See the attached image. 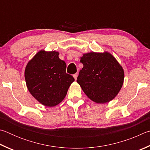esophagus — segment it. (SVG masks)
Segmentation results:
<instances>
[{
  "label": "esophagus",
  "instance_id": "esophagus-1",
  "mask_svg": "<svg viewBox=\"0 0 150 150\" xmlns=\"http://www.w3.org/2000/svg\"><path fill=\"white\" fill-rule=\"evenodd\" d=\"M73 77H74V79H75V80H76L77 77H78V74H77V73L74 74L73 75Z\"/></svg>",
  "mask_w": 150,
  "mask_h": 150
}]
</instances>
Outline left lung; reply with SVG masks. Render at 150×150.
Listing matches in <instances>:
<instances>
[{
    "label": "left lung",
    "instance_id": "left-lung-1",
    "mask_svg": "<svg viewBox=\"0 0 150 150\" xmlns=\"http://www.w3.org/2000/svg\"><path fill=\"white\" fill-rule=\"evenodd\" d=\"M77 82L85 94L97 103H105L113 99L124 82V70L109 53L90 52L83 54Z\"/></svg>",
    "mask_w": 150,
    "mask_h": 150
}]
</instances>
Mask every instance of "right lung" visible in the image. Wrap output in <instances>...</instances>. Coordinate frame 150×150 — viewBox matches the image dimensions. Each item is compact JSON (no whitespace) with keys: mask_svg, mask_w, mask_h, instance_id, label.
<instances>
[{"mask_svg":"<svg viewBox=\"0 0 150 150\" xmlns=\"http://www.w3.org/2000/svg\"><path fill=\"white\" fill-rule=\"evenodd\" d=\"M57 51H39L26 65L25 80L29 91L46 107L59 104L67 95L74 78L66 73L64 60Z\"/></svg>","mask_w":150,"mask_h":150,"instance_id":"1","label":"right lung"}]
</instances>
